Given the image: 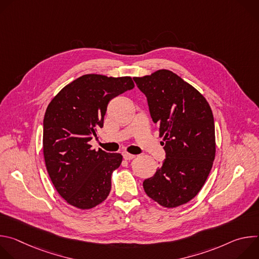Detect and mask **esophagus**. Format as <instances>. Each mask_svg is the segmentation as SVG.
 Returning a JSON list of instances; mask_svg holds the SVG:
<instances>
[{
	"label": "esophagus",
	"mask_w": 259,
	"mask_h": 259,
	"mask_svg": "<svg viewBox=\"0 0 259 259\" xmlns=\"http://www.w3.org/2000/svg\"><path fill=\"white\" fill-rule=\"evenodd\" d=\"M123 158L125 160H132L135 158V155H131V154H128V153H124L123 154Z\"/></svg>",
	"instance_id": "obj_1"
}]
</instances>
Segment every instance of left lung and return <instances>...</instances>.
Segmentation results:
<instances>
[{
  "mask_svg": "<svg viewBox=\"0 0 259 259\" xmlns=\"http://www.w3.org/2000/svg\"><path fill=\"white\" fill-rule=\"evenodd\" d=\"M133 80L146 96L153 122L165 140L166 158L155 175L143 181L144 192L163 207H178L198 195L213 165L211 107L197 89L171 70Z\"/></svg>",
  "mask_w": 259,
  "mask_h": 259,
  "instance_id": "8db88e82",
  "label": "left lung"
}]
</instances>
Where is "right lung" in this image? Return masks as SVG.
I'll return each mask as SVG.
<instances>
[{"label":"right lung","instance_id":"add662e5","mask_svg":"<svg viewBox=\"0 0 259 259\" xmlns=\"http://www.w3.org/2000/svg\"><path fill=\"white\" fill-rule=\"evenodd\" d=\"M134 88L130 77L84 75L51 100L43 122V152L58 194L71 206L90 209L102 203L112 188V173L121 154L91 149L89 141L103 127L108 102Z\"/></svg>","mask_w":259,"mask_h":259}]
</instances>
